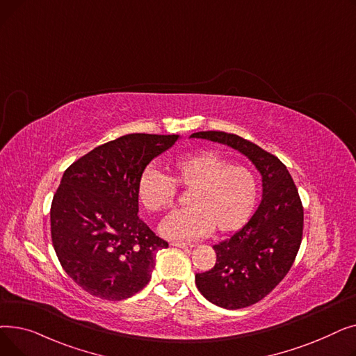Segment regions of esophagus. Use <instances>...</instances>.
Segmentation results:
<instances>
[{
  "label": "esophagus",
  "instance_id": "1",
  "mask_svg": "<svg viewBox=\"0 0 356 356\" xmlns=\"http://www.w3.org/2000/svg\"><path fill=\"white\" fill-rule=\"evenodd\" d=\"M172 245H173V247H177V248H183V250H189V248L193 247L192 244H184V242H173Z\"/></svg>",
  "mask_w": 356,
  "mask_h": 356
}]
</instances>
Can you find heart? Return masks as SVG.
Returning a JSON list of instances; mask_svg holds the SVG:
<instances>
[{
    "mask_svg": "<svg viewBox=\"0 0 356 356\" xmlns=\"http://www.w3.org/2000/svg\"><path fill=\"white\" fill-rule=\"evenodd\" d=\"M177 188L191 191L189 208L168 216L160 234L172 241H195L216 232L242 228L254 213L258 186L244 165L231 164L212 149L183 156L170 165V176L147 167L137 181V197L152 213L172 208Z\"/></svg>",
    "mask_w": 356,
    "mask_h": 356,
    "instance_id": "1",
    "label": "heart"
}]
</instances>
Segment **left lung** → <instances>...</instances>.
Segmentation results:
<instances>
[{
  "instance_id": "left-lung-1",
  "label": "left lung",
  "mask_w": 356,
  "mask_h": 356,
  "mask_svg": "<svg viewBox=\"0 0 356 356\" xmlns=\"http://www.w3.org/2000/svg\"><path fill=\"white\" fill-rule=\"evenodd\" d=\"M191 137L225 144L251 160L263 177V200L231 238L213 245L216 264L195 275L199 291L223 309H242L271 293L291 268L303 236V207L287 167L239 136L200 131Z\"/></svg>"
}]
</instances>
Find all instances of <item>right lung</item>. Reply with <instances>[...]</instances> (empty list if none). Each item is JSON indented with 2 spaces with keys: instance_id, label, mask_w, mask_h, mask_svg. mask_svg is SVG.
Segmentation results:
<instances>
[{
  "instance_id": "1",
  "label": "right lung",
  "mask_w": 356,
  "mask_h": 356,
  "mask_svg": "<svg viewBox=\"0 0 356 356\" xmlns=\"http://www.w3.org/2000/svg\"><path fill=\"white\" fill-rule=\"evenodd\" d=\"M180 136L128 134L70 164L50 209L63 270L89 294L118 302L143 290L168 244L138 218L137 181Z\"/></svg>"
}]
</instances>
